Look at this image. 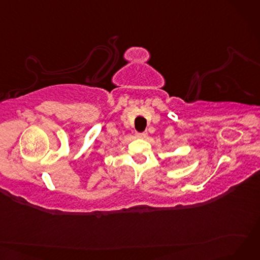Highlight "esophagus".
Returning a JSON list of instances; mask_svg holds the SVG:
<instances>
[{
  "instance_id": "1",
  "label": "esophagus",
  "mask_w": 260,
  "mask_h": 260,
  "mask_svg": "<svg viewBox=\"0 0 260 260\" xmlns=\"http://www.w3.org/2000/svg\"><path fill=\"white\" fill-rule=\"evenodd\" d=\"M147 133H136V137H139V139H146Z\"/></svg>"
}]
</instances>
